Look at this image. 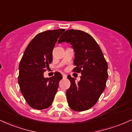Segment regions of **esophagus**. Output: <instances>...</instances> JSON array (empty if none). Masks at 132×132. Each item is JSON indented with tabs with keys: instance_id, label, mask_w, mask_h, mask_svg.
<instances>
[{
	"instance_id": "esophagus-1",
	"label": "esophagus",
	"mask_w": 132,
	"mask_h": 132,
	"mask_svg": "<svg viewBox=\"0 0 132 132\" xmlns=\"http://www.w3.org/2000/svg\"><path fill=\"white\" fill-rule=\"evenodd\" d=\"M62 75H63V78H64V79H66V78H67V75H65V74H63Z\"/></svg>"
}]
</instances>
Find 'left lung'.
Instances as JSON below:
<instances>
[{"label":"left lung","mask_w":132,"mask_h":132,"mask_svg":"<svg viewBox=\"0 0 132 132\" xmlns=\"http://www.w3.org/2000/svg\"><path fill=\"white\" fill-rule=\"evenodd\" d=\"M67 42L75 50L72 71L81 73V80L76 82L71 76L70 87L66 90L68 105L72 110L84 111L96 104L105 88L108 65L95 40L91 35L78 30H68L61 35L58 43Z\"/></svg>","instance_id":"1"}]
</instances>
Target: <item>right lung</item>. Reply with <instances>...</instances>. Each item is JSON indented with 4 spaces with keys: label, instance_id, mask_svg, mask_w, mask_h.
Wrapping results in <instances>:
<instances>
[{
    "label": "right lung",
    "instance_id": "1",
    "mask_svg": "<svg viewBox=\"0 0 132 132\" xmlns=\"http://www.w3.org/2000/svg\"><path fill=\"white\" fill-rule=\"evenodd\" d=\"M64 29L46 30L37 34L25 49L19 64L18 78L20 89L31 108L43 110L52 104L59 82L63 76L59 72L50 78L43 73L53 61V50Z\"/></svg>",
    "mask_w": 132,
    "mask_h": 132
}]
</instances>
